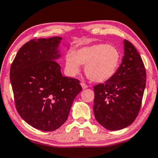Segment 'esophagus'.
Returning <instances> with one entry per match:
<instances>
[{
    "instance_id": "34e87169",
    "label": "esophagus",
    "mask_w": 158,
    "mask_h": 158,
    "mask_svg": "<svg viewBox=\"0 0 158 158\" xmlns=\"http://www.w3.org/2000/svg\"><path fill=\"white\" fill-rule=\"evenodd\" d=\"M81 87H82L83 89H86V88H87V87H88V86L86 85L85 82H81Z\"/></svg>"
}]
</instances>
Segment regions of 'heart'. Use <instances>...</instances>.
I'll return each instance as SVG.
<instances>
[{
	"label": "heart",
	"instance_id": "b5f03b06",
	"mask_svg": "<svg viewBox=\"0 0 158 158\" xmlns=\"http://www.w3.org/2000/svg\"><path fill=\"white\" fill-rule=\"evenodd\" d=\"M120 52L117 47L105 44H98L70 52L65 56V69L74 76L80 71V65H85V72L89 79L95 82H104L111 79L120 63Z\"/></svg>",
	"mask_w": 158,
	"mask_h": 158
}]
</instances>
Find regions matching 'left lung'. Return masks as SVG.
<instances>
[{"label": "left lung", "instance_id": "obj_1", "mask_svg": "<svg viewBox=\"0 0 158 158\" xmlns=\"http://www.w3.org/2000/svg\"><path fill=\"white\" fill-rule=\"evenodd\" d=\"M125 55L111 79L94 86L93 111L105 128L118 131L132 124L139 114L147 73L142 59L132 43L124 40Z\"/></svg>", "mask_w": 158, "mask_h": 158}]
</instances>
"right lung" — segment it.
<instances>
[{"instance_id": "right-lung-1", "label": "right lung", "mask_w": 158, "mask_h": 158, "mask_svg": "<svg viewBox=\"0 0 158 158\" xmlns=\"http://www.w3.org/2000/svg\"><path fill=\"white\" fill-rule=\"evenodd\" d=\"M61 37L34 39L16 55L10 69L15 106L32 127L43 131L57 130L67 120L80 81L63 77L57 59Z\"/></svg>"}]
</instances>
